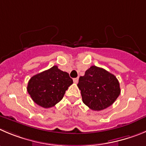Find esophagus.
<instances>
[{
  "label": "esophagus",
  "mask_w": 146,
  "mask_h": 146,
  "mask_svg": "<svg viewBox=\"0 0 146 146\" xmlns=\"http://www.w3.org/2000/svg\"><path fill=\"white\" fill-rule=\"evenodd\" d=\"M78 80H79L78 77H77V78H74V79H73V81H74V83H77V82H78Z\"/></svg>",
  "instance_id": "1"
}]
</instances>
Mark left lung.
<instances>
[{
  "label": "left lung",
  "instance_id": "1",
  "mask_svg": "<svg viewBox=\"0 0 146 146\" xmlns=\"http://www.w3.org/2000/svg\"><path fill=\"white\" fill-rule=\"evenodd\" d=\"M82 101L93 111H101L114 103L121 92L117 77L103 68L92 66L77 84Z\"/></svg>",
  "mask_w": 146,
  "mask_h": 146
}]
</instances>
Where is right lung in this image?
<instances>
[{"instance_id": "right-lung-1", "label": "right lung", "mask_w": 146, "mask_h": 146, "mask_svg": "<svg viewBox=\"0 0 146 146\" xmlns=\"http://www.w3.org/2000/svg\"><path fill=\"white\" fill-rule=\"evenodd\" d=\"M72 83L73 80L67 72L53 66L32 77L27 89L35 104L47 109L59 102Z\"/></svg>"}]
</instances>
